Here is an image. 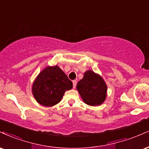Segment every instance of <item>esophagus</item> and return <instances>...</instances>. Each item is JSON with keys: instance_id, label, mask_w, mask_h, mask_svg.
Here are the masks:
<instances>
[{"instance_id": "obj_1", "label": "esophagus", "mask_w": 149, "mask_h": 149, "mask_svg": "<svg viewBox=\"0 0 149 149\" xmlns=\"http://www.w3.org/2000/svg\"><path fill=\"white\" fill-rule=\"evenodd\" d=\"M73 88H75V87H76V85H77V81L76 80H73Z\"/></svg>"}]
</instances>
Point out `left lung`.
Instances as JSON below:
<instances>
[{"label": "left lung", "mask_w": 149, "mask_h": 149, "mask_svg": "<svg viewBox=\"0 0 149 149\" xmlns=\"http://www.w3.org/2000/svg\"><path fill=\"white\" fill-rule=\"evenodd\" d=\"M76 87L83 101L89 105H101L106 98V84L101 77L92 71H86Z\"/></svg>", "instance_id": "8db88e82"}]
</instances>
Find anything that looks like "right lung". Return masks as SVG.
<instances>
[{"label":"right lung","instance_id":"right-lung-1","mask_svg":"<svg viewBox=\"0 0 149 149\" xmlns=\"http://www.w3.org/2000/svg\"><path fill=\"white\" fill-rule=\"evenodd\" d=\"M72 87V82L57 66L48 67L36 78L33 93L39 104L50 107L58 103L66 90Z\"/></svg>","mask_w":149,"mask_h":149}]
</instances>
